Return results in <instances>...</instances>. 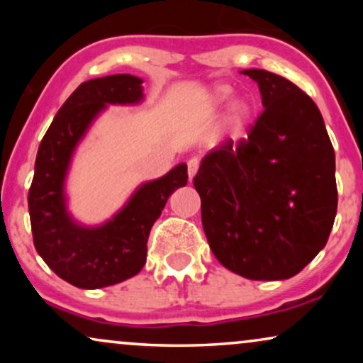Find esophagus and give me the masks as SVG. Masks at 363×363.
Wrapping results in <instances>:
<instances>
[{
    "label": "esophagus",
    "mask_w": 363,
    "mask_h": 363,
    "mask_svg": "<svg viewBox=\"0 0 363 363\" xmlns=\"http://www.w3.org/2000/svg\"><path fill=\"white\" fill-rule=\"evenodd\" d=\"M198 169H199L198 158H189V160H187V176H189V181L196 176Z\"/></svg>",
    "instance_id": "1"
}]
</instances>
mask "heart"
<instances>
[{"mask_svg":"<svg viewBox=\"0 0 363 363\" xmlns=\"http://www.w3.org/2000/svg\"><path fill=\"white\" fill-rule=\"evenodd\" d=\"M232 94H234V89H232L230 85H216L213 86V90H211L210 94V101L213 106H222L228 101V99L232 97ZM252 116V106L249 102L245 101H239L235 102L234 106H232V111H230V126L235 129V131H240L245 124H247V121L251 119Z\"/></svg>","mask_w":363,"mask_h":363,"instance_id":"1","label":"heart"}]
</instances>
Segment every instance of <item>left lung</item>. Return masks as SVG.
Here are the masks:
<instances>
[{"mask_svg":"<svg viewBox=\"0 0 363 363\" xmlns=\"http://www.w3.org/2000/svg\"><path fill=\"white\" fill-rule=\"evenodd\" d=\"M264 111L247 138L227 140L193 179L215 257L249 280H286L328 242L338 206L335 150L314 101L266 69H244Z\"/></svg>","mask_w":363,"mask_h":363,"instance_id":"obj_1","label":"left lung"}]
</instances>
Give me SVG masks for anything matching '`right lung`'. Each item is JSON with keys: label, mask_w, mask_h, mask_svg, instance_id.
<instances>
[{"label": "right lung", "mask_w": 363, "mask_h": 363, "mask_svg": "<svg viewBox=\"0 0 363 363\" xmlns=\"http://www.w3.org/2000/svg\"><path fill=\"white\" fill-rule=\"evenodd\" d=\"M143 80L111 74L83 82L61 106L39 145L28 189L34 245L57 277L78 289L116 285L141 272L147 240L169 196L187 184L186 164L164 177L141 184L109 222L83 227L66 210L65 179L69 162L91 121L107 104H138Z\"/></svg>", "instance_id": "add662e5"}]
</instances>
